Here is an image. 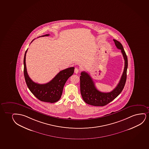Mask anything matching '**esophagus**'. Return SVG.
<instances>
[{
	"label": "esophagus",
	"instance_id": "obj_1",
	"mask_svg": "<svg viewBox=\"0 0 149 149\" xmlns=\"http://www.w3.org/2000/svg\"><path fill=\"white\" fill-rule=\"evenodd\" d=\"M79 68H74V72H75V74H78L79 72Z\"/></svg>",
	"mask_w": 149,
	"mask_h": 149
}]
</instances>
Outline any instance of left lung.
Masks as SVG:
<instances>
[{"label": "left lung", "instance_id": "8db88e82", "mask_svg": "<svg viewBox=\"0 0 149 149\" xmlns=\"http://www.w3.org/2000/svg\"><path fill=\"white\" fill-rule=\"evenodd\" d=\"M117 48L120 49L124 59V70L120 80L115 89L110 92L103 93L98 90L90 75L86 72H82L80 76V89L83 100L86 103L95 106H104L113 101L120 94L124 88L126 80V72L128 60L122 44L113 39Z\"/></svg>", "mask_w": 149, "mask_h": 149}]
</instances>
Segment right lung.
Listing matches in <instances>:
<instances>
[{
  "mask_svg": "<svg viewBox=\"0 0 149 149\" xmlns=\"http://www.w3.org/2000/svg\"><path fill=\"white\" fill-rule=\"evenodd\" d=\"M49 35V34H46L40 37ZM33 40L32 41H33ZM27 50L25 52L24 58V73L26 83L29 89L36 98L41 101L52 103L57 102L61 98L63 89L66 81L74 74V68L71 67L62 70L51 81L45 84L35 83L29 77L26 71V56Z\"/></svg>",
  "mask_w": 149,
  "mask_h": 149,
  "instance_id": "add662e5",
  "label": "right lung"
}]
</instances>
